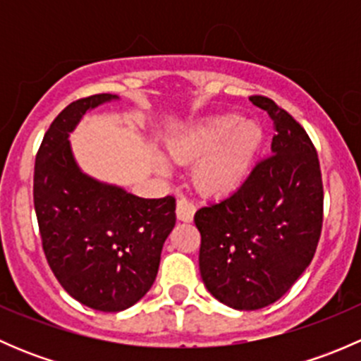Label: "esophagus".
Segmentation results:
<instances>
[{"instance_id":"1","label":"esophagus","mask_w":361,"mask_h":361,"mask_svg":"<svg viewBox=\"0 0 361 361\" xmlns=\"http://www.w3.org/2000/svg\"><path fill=\"white\" fill-rule=\"evenodd\" d=\"M195 206L188 201L187 197H180L176 202V216L181 221H192L194 220Z\"/></svg>"}]
</instances>
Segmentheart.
I'll list each match as a JSON object with an SVG mask.
<instances>
[{"mask_svg":"<svg viewBox=\"0 0 361 361\" xmlns=\"http://www.w3.org/2000/svg\"><path fill=\"white\" fill-rule=\"evenodd\" d=\"M264 145V129L257 120L235 113H218L185 127L167 141V152L176 162L199 160L194 185L206 195H227L241 188L253 171ZM160 171L166 160L157 157Z\"/></svg>","mask_w":361,"mask_h":361,"instance_id":"obj_1","label":"heart"}]
</instances>
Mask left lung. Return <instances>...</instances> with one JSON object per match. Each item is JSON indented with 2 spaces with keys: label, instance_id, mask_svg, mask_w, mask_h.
Here are the masks:
<instances>
[{
  "label": "left lung",
  "instance_id": "1",
  "mask_svg": "<svg viewBox=\"0 0 361 361\" xmlns=\"http://www.w3.org/2000/svg\"><path fill=\"white\" fill-rule=\"evenodd\" d=\"M250 101L274 120L272 155L194 216L204 285L239 311L267 307L292 288L314 257L323 221L322 171L307 133L269 97Z\"/></svg>",
  "mask_w": 361,
  "mask_h": 361
}]
</instances>
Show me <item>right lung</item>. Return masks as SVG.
Here are the masks:
<instances>
[{"instance_id": "1", "label": "right lung", "mask_w": 361, "mask_h": 361, "mask_svg": "<svg viewBox=\"0 0 361 361\" xmlns=\"http://www.w3.org/2000/svg\"><path fill=\"white\" fill-rule=\"evenodd\" d=\"M113 94L78 99L57 115L35 166V211L47 262L80 304L118 312L147 295L157 278L164 241L176 224V201L143 199L83 173L69 134Z\"/></svg>"}]
</instances>
